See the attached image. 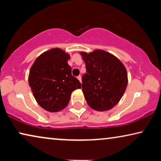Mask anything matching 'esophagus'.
<instances>
[{"mask_svg":"<svg viewBox=\"0 0 161 161\" xmlns=\"http://www.w3.org/2000/svg\"><path fill=\"white\" fill-rule=\"evenodd\" d=\"M78 79L79 80H80V82L81 83V76L80 75H79V76H78Z\"/></svg>","mask_w":161,"mask_h":161,"instance_id":"obj_1","label":"esophagus"}]
</instances>
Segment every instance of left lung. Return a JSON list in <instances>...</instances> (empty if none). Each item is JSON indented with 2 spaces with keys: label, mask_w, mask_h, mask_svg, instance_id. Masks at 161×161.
<instances>
[{
  "label": "left lung",
  "mask_w": 161,
  "mask_h": 161,
  "mask_svg": "<svg viewBox=\"0 0 161 161\" xmlns=\"http://www.w3.org/2000/svg\"><path fill=\"white\" fill-rule=\"evenodd\" d=\"M86 72L82 77V91L88 105L98 111H105L117 104L127 85L125 66L109 53L96 50L81 52Z\"/></svg>",
  "instance_id": "left-lung-1"
}]
</instances>
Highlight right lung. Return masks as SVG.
<instances>
[{
  "instance_id": "right-lung-1",
  "label": "right lung",
  "mask_w": 161,
  "mask_h": 161,
  "mask_svg": "<svg viewBox=\"0 0 161 161\" xmlns=\"http://www.w3.org/2000/svg\"><path fill=\"white\" fill-rule=\"evenodd\" d=\"M69 55L53 48L40 55L30 69L28 83L33 95L42 108L50 112L65 108L71 93L80 89L81 83L72 75L68 64Z\"/></svg>"
}]
</instances>
